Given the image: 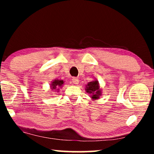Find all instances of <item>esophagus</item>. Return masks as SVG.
Wrapping results in <instances>:
<instances>
[{
  "instance_id": "1",
  "label": "esophagus",
  "mask_w": 154,
  "mask_h": 154,
  "mask_svg": "<svg viewBox=\"0 0 154 154\" xmlns=\"http://www.w3.org/2000/svg\"><path fill=\"white\" fill-rule=\"evenodd\" d=\"M72 82H73V83L77 85V84H79V79H77V78H73Z\"/></svg>"
}]
</instances>
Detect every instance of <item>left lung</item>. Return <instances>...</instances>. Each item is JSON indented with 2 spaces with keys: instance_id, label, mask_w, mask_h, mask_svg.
<instances>
[{
  "instance_id": "obj_1",
  "label": "left lung",
  "mask_w": 154,
  "mask_h": 154,
  "mask_svg": "<svg viewBox=\"0 0 154 154\" xmlns=\"http://www.w3.org/2000/svg\"><path fill=\"white\" fill-rule=\"evenodd\" d=\"M85 90L86 92L90 94V97L92 100H98L102 95V89L100 88V83L97 79L89 82L85 85Z\"/></svg>"
}]
</instances>
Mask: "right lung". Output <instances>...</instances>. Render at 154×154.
I'll return each mask as SVG.
<instances>
[{
  "label": "right lung",
  "mask_w": 154,
  "mask_h": 154,
  "mask_svg": "<svg viewBox=\"0 0 154 154\" xmlns=\"http://www.w3.org/2000/svg\"><path fill=\"white\" fill-rule=\"evenodd\" d=\"M64 84V82L63 80L60 79H54L50 83V89L53 92H58L60 90V88H62Z\"/></svg>",
  "instance_id": "add662e5"
}]
</instances>
